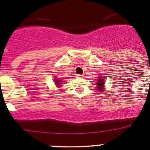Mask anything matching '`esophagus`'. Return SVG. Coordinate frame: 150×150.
Wrapping results in <instances>:
<instances>
[{
    "instance_id": "1",
    "label": "esophagus",
    "mask_w": 150,
    "mask_h": 150,
    "mask_svg": "<svg viewBox=\"0 0 150 150\" xmlns=\"http://www.w3.org/2000/svg\"><path fill=\"white\" fill-rule=\"evenodd\" d=\"M76 77H77V78H82V77H83V75H80V74H77V75H76Z\"/></svg>"
}]
</instances>
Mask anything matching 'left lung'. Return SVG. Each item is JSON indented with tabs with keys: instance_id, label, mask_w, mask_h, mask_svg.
<instances>
[{
	"instance_id": "8db88e82",
	"label": "left lung",
	"mask_w": 150,
	"mask_h": 150,
	"mask_svg": "<svg viewBox=\"0 0 150 150\" xmlns=\"http://www.w3.org/2000/svg\"><path fill=\"white\" fill-rule=\"evenodd\" d=\"M104 80H105V79L104 78H102V77H99V79H97V82H96V88H97V89L99 90V92H102V91L105 90V88H104V85H105V82H104Z\"/></svg>"
}]
</instances>
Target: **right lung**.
Wrapping results in <instances>:
<instances>
[{"label": "right lung", "instance_id": "right-lung-1", "mask_svg": "<svg viewBox=\"0 0 150 150\" xmlns=\"http://www.w3.org/2000/svg\"><path fill=\"white\" fill-rule=\"evenodd\" d=\"M63 81L60 80V79H54V82L56 84V85H57V87H60L62 85V82Z\"/></svg>", "mask_w": 150, "mask_h": 150}]
</instances>
